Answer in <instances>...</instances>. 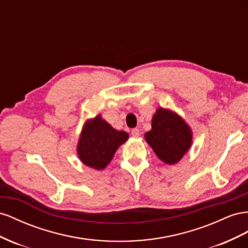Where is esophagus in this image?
Here are the masks:
<instances>
[{
	"label": "esophagus",
	"mask_w": 248,
	"mask_h": 248,
	"mask_svg": "<svg viewBox=\"0 0 248 248\" xmlns=\"http://www.w3.org/2000/svg\"><path fill=\"white\" fill-rule=\"evenodd\" d=\"M131 134H132L133 137H138L140 135V131L138 129H133Z\"/></svg>",
	"instance_id": "obj_1"
}]
</instances>
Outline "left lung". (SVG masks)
I'll use <instances>...</instances> for the list:
<instances>
[{"label":"left lung","instance_id":"1","mask_svg":"<svg viewBox=\"0 0 248 248\" xmlns=\"http://www.w3.org/2000/svg\"><path fill=\"white\" fill-rule=\"evenodd\" d=\"M144 138L157 157L172 165L184 157L192 143V132L176 113L158 108L152 119V130Z\"/></svg>","mask_w":248,"mask_h":248}]
</instances>
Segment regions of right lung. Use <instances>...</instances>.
<instances>
[{"mask_svg":"<svg viewBox=\"0 0 248 248\" xmlns=\"http://www.w3.org/2000/svg\"><path fill=\"white\" fill-rule=\"evenodd\" d=\"M128 138V133L113 129L101 115H97L85 123L77 152L85 165L102 170Z\"/></svg>","mask_w":248,"mask_h":248,"instance_id":"add662e5","label":"right lung"}]
</instances>
